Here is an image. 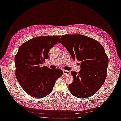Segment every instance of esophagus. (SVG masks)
Here are the masks:
<instances>
[{
    "label": "esophagus",
    "mask_w": 121,
    "mask_h": 121,
    "mask_svg": "<svg viewBox=\"0 0 121 121\" xmlns=\"http://www.w3.org/2000/svg\"><path fill=\"white\" fill-rule=\"evenodd\" d=\"M63 74L65 75H68L70 73V71H68V70H63Z\"/></svg>",
    "instance_id": "esophagus-1"
}]
</instances>
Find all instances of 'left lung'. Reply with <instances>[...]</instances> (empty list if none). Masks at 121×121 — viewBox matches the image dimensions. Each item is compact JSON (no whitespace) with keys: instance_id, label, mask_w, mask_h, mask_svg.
I'll list each match as a JSON object with an SVG mask.
<instances>
[{"instance_id":"1","label":"left lung","mask_w":121,"mask_h":121,"mask_svg":"<svg viewBox=\"0 0 121 121\" xmlns=\"http://www.w3.org/2000/svg\"><path fill=\"white\" fill-rule=\"evenodd\" d=\"M67 49L73 60L81 61V69L71 71L73 83L68 85L75 97L86 98L94 95L104 83L109 58L101 44L81 34H66L58 41Z\"/></svg>"}]
</instances>
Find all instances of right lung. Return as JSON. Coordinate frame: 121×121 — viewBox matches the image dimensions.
I'll use <instances>...</instances> for the list:
<instances>
[{"label":"right lung","mask_w":121,"mask_h":121,"mask_svg":"<svg viewBox=\"0 0 121 121\" xmlns=\"http://www.w3.org/2000/svg\"><path fill=\"white\" fill-rule=\"evenodd\" d=\"M60 37H36L20 46L14 58L16 78L24 91L32 97L43 98L50 94L56 80L63 74L60 69L41 66Z\"/></svg>","instance_id":"obj_1"}]
</instances>
